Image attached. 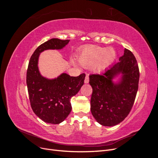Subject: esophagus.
Here are the masks:
<instances>
[{
    "mask_svg": "<svg viewBox=\"0 0 158 158\" xmlns=\"http://www.w3.org/2000/svg\"><path fill=\"white\" fill-rule=\"evenodd\" d=\"M84 82L85 84H88L89 82V74H86V76H85Z\"/></svg>",
    "mask_w": 158,
    "mask_h": 158,
    "instance_id": "obj_1",
    "label": "esophagus"
}]
</instances>
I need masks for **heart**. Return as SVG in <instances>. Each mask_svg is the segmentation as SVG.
Instances as JSON below:
<instances>
[{"label": "heart", "mask_w": 158, "mask_h": 158, "mask_svg": "<svg viewBox=\"0 0 158 158\" xmlns=\"http://www.w3.org/2000/svg\"><path fill=\"white\" fill-rule=\"evenodd\" d=\"M115 58V51L111 48H104L98 46H88L78 56L79 63L89 68L94 65L97 71H103L111 65Z\"/></svg>", "instance_id": "heart-1"}]
</instances>
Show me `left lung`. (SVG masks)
<instances>
[{"label": "left lung", "mask_w": 158, "mask_h": 158, "mask_svg": "<svg viewBox=\"0 0 158 158\" xmlns=\"http://www.w3.org/2000/svg\"><path fill=\"white\" fill-rule=\"evenodd\" d=\"M120 73L121 80L113 83L112 78ZM140 73L132 52L125 49L119 62L102 74H90L92 87L91 112L99 124L112 127L122 122L130 113L138 89Z\"/></svg>", "instance_id": "1"}]
</instances>
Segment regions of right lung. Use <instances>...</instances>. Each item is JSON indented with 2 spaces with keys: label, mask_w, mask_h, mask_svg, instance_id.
<instances>
[{
  "label": "right lung",
  "mask_w": 158,
  "mask_h": 158,
  "mask_svg": "<svg viewBox=\"0 0 158 158\" xmlns=\"http://www.w3.org/2000/svg\"><path fill=\"white\" fill-rule=\"evenodd\" d=\"M69 41L53 38L45 42L33 52L28 64L26 83L31 107L36 115L47 123L59 124L69 116L70 99L83 85L85 75L70 76L63 73L55 79L45 78L38 69V59L41 52L61 49Z\"/></svg>",
  "instance_id": "obj_1"
}]
</instances>
